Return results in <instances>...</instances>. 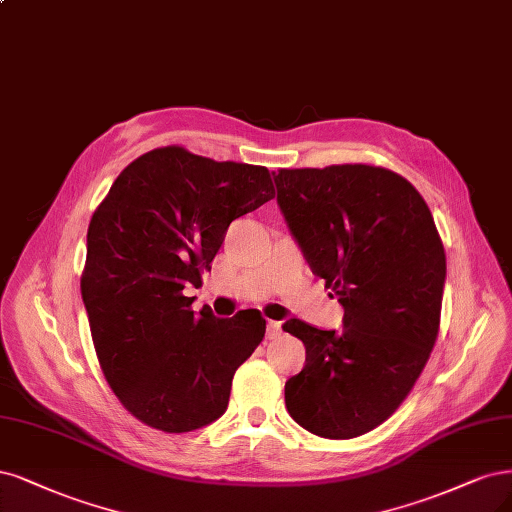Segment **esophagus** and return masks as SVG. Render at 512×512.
Returning a JSON list of instances; mask_svg holds the SVG:
<instances>
[{"label": "esophagus", "instance_id": "34e87169", "mask_svg": "<svg viewBox=\"0 0 512 512\" xmlns=\"http://www.w3.org/2000/svg\"><path fill=\"white\" fill-rule=\"evenodd\" d=\"M279 334H281V324L269 320V322H267V339H277Z\"/></svg>", "mask_w": 512, "mask_h": 512}]
</instances>
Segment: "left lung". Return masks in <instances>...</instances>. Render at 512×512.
Returning <instances> with one entry per match:
<instances>
[{
	"mask_svg": "<svg viewBox=\"0 0 512 512\" xmlns=\"http://www.w3.org/2000/svg\"><path fill=\"white\" fill-rule=\"evenodd\" d=\"M273 180L290 235L345 309L341 330L296 317L281 326L307 349L286 381L288 413L324 438L366 434L407 398L436 341L447 262L434 218L381 167L281 169Z\"/></svg>",
	"mask_w": 512,
	"mask_h": 512,
	"instance_id": "8db88e82",
	"label": "left lung"
}]
</instances>
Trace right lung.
I'll list each match as a JSON object with an SVG mask.
<instances>
[{"mask_svg": "<svg viewBox=\"0 0 512 512\" xmlns=\"http://www.w3.org/2000/svg\"><path fill=\"white\" fill-rule=\"evenodd\" d=\"M273 195L267 167L169 146L133 161L93 214L82 301L105 379L146 426L180 434L224 415L267 322L192 311L184 288L201 284L228 224Z\"/></svg>", "mask_w": 512, "mask_h": 512, "instance_id": "1", "label": "right lung"}]
</instances>
